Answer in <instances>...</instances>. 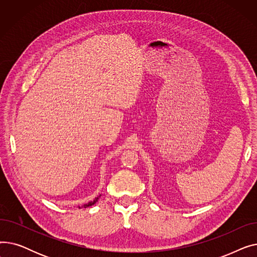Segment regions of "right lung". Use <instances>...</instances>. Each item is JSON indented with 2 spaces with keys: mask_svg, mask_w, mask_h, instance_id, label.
Segmentation results:
<instances>
[{
  "mask_svg": "<svg viewBox=\"0 0 257 257\" xmlns=\"http://www.w3.org/2000/svg\"><path fill=\"white\" fill-rule=\"evenodd\" d=\"M99 198H100V196H99V197H97V198H94V200H93V201H90V202H88L87 204H84L83 206H81V207H79V208H82V207L86 208V207H88V206H91V205H93L94 203H97V201L99 200Z\"/></svg>",
  "mask_w": 257,
  "mask_h": 257,
  "instance_id": "add662e5",
  "label": "right lung"
}]
</instances>
